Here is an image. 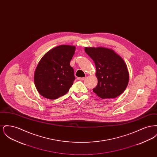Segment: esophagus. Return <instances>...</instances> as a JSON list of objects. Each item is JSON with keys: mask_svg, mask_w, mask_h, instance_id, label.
Wrapping results in <instances>:
<instances>
[{"mask_svg": "<svg viewBox=\"0 0 157 157\" xmlns=\"http://www.w3.org/2000/svg\"><path fill=\"white\" fill-rule=\"evenodd\" d=\"M77 79L79 81H83L85 79V78H78Z\"/></svg>", "mask_w": 157, "mask_h": 157, "instance_id": "esophagus-1", "label": "esophagus"}]
</instances>
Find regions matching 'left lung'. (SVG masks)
<instances>
[{"instance_id": "obj_1", "label": "left lung", "mask_w": 157, "mask_h": 157, "mask_svg": "<svg viewBox=\"0 0 157 157\" xmlns=\"http://www.w3.org/2000/svg\"><path fill=\"white\" fill-rule=\"evenodd\" d=\"M85 51L96 67L98 84L94 92L102 99L115 98L122 94L128 84L129 72L120 55L102 47H86Z\"/></svg>"}]
</instances>
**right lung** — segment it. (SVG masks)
I'll use <instances>...</instances> for the list:
<instances>
[{
    "mask_svg": "<svg viewBox=\"0 0 157 157\" xmlns=\"http://www.w3.org/2000/svg\"><path fill=\"white\" fill-rule=\"evenodd\" d=\"M75 46L60 45L48 51L40 60L35 69L34 82L38 92L49 99L66 94L75 79L70 62Z\"/></svg>",
    "mask_w": 157,
    "mask_h": 157,
    "instance_id": "add662e5",
    "label": "right lung"
}]
</instances>
